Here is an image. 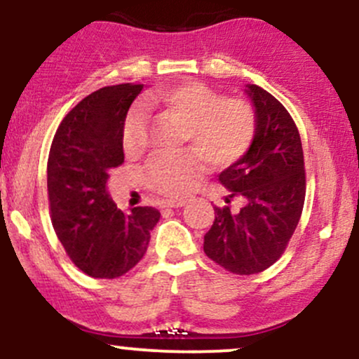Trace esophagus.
Returning a JSON list of instances; mask_svg holds the SVG:
<instances>
[{
    "label": "esophagus",
    "instance_id": "obj_1",
    "mask_svg": "<svg viewBox=\"0 0 359 359\" xmlns=\"http://www.w3.org/2000/svg\"><path fill=\"white\" fill-rule=\"evenodd\" d=\"M186 199H170V201H163L161 203V208H182L186 204Z\"/></svg>",
    "mask_w": 359,
    "mask_h": 359
}]
</instances>
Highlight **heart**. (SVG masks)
<instances>
[{
    "instance_id": "obj_1",
    "label": "heart",
    "mask_w": 359,
    "mask_h": 359,
    "mask_svg": "<svg viewBox=\"0 0 359 359\" xmlns=\"http://www.w3.org/2000/svg\"><path fill=\"white\" fill-rule=\"evenodd\" d=\"M147 104L186 117V141L194 147L160 153L144 168L148 187L167 198L189 194L208 170L210 160L218 167L237 163L257 133V114L249 102L219 95L199 81L158 90ZM147 143V110L137 105L122 126V148L128 155H137Z\"/></svg>"
}]
</instances>
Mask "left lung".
I'll use <instances>...</instances> for the list:
<instances>
[{
	"mask_svg": "<svg viewBox=\"0 0 359 359\" xmlns=\"http://www.w3.org/2000/svg\"><path fill=\"white\" fill-rule=\"evenodd\" d=\"M257 114L252 147L219 173L243 196L238 212L215 206V222L204 235V254L223 269L249 276L266 271L285 254L305 204L306 177L300 133L285 105L257 85L247 86Z\"/></svg>",
	"mask_w": 359,
	"mask_h": 359,
	"instance_id": "8db88e82",
	"label": "left lung"
}]
</instances>
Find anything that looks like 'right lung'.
I'll return each mask as SVG.
<instances>
[{
  "label": "right lung",
  "instance_id": "add662e5",
  "mask_svg": "<svg viewBox=\"0 0 359 359\" xmlns=\"http://www.w3.org/2000/svg\"><path fill=\"white\" fill-rule=\"evenodd\" d=\"M143 85L104 86L85 97L59 124L47 160V196L54 231L78 269L114 279L147 254L155 208L117 210L109 173L124 163L122 126Z\"/></svg>",
  "mask_w": 359,
  "mask_h": 359
}]
</instances>
